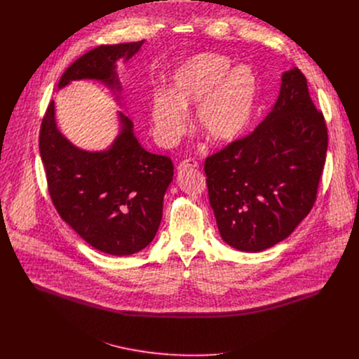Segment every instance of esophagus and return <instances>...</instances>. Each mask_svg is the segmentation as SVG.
I'll use <instances>...</instances> for the list:
<instances>
[{"mask_svg":"<svg viewBox=\"0 0 359 359\" xmlns=\"http://www.w3.org/2000/svg\"><path fill=\"white\" fill-rule=\"evenodd\" d=\"M197 166H198V163L194 159H186L182 163H179L177 170L179 172H184L186 169H191V168H197Z\"/></svg>","mask_w":359,"mask_h":359,"instance_id":"34e87169","label":"esophagus"}]
</instances>
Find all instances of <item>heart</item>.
Here are the masks:
<instances>
[{
	"label": "heart",
	"mask_w": 359,
	"mask_h": 359,
	"mask_svg": "<svg viewBox=\"0 0 359 359\" xmlns=\"http://www.w3.org/2000/svg\"><path fill=\"white\" fill-rule=\"evenodd\" d=\"M259 82L248 65L233 67L219 54H197L169 75V90L149 97V116L156 142L172 147L186 132V112L194 107L193 125L210 143L236 140L250 125Z\"/></svg>",
	"instance_id": "b5f03b06"
}]
</instances>
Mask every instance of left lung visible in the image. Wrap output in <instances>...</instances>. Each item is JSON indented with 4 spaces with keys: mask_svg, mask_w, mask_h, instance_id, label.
<instances>
[{
    "mask_svg": "<svg viewBox=\"0 0 359 359\" xmlns=\"http://www.w3.org/2000/svg\"><path fill=\"white\" fill-rule=\"evenodd\" d=\"M327 146V126L305 76L295 67L285 69L266 119L204 162L223 241L259 252L287 238L316 201Z\"/></svg>",
    "mask_w": 359,
    "mask_h": 359,
    "instance_id": "8db88e82",
    "label": "left lung"
}]
</instances>
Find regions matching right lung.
I'll return each mask as SVG.
<instances>
[{
  "instance_id": "1",
  "label": "right lung",
  "mask_w": 359,
  "mask_h": 359,
  "mask_svg": "<svg viewBox=\"0 0 359 359\" xmlns=\"http://www.w3.org/2000/svg\"><path fill=\"white\" fill-rule=\"evenodd\" d=\"M143 43L100 45L89 50L64 72L58 89L74 81H96L123 107L118 62H128ZM118 119L119 132L107 149L83 150L60 130L53 100L42 119L39 151L50 198L64 222L93 248L123 257L155 238L175 168L170 158L142 147L129 116L118 112Z\"/></svg>"
}]
</instances>
